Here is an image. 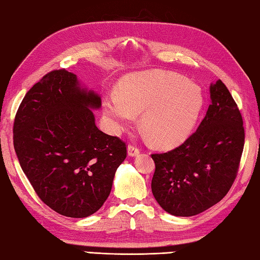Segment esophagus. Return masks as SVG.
<instances>
[{
    "label": "esophagus",
    "instance_id": "34e87169",
    "mask_svg": "<svg viewBox=\"0 0 260 260\" xmlns=\"http://www.w3.org/2000/svg\"><path fill=\"white\" fill-rule=\"evenodd\" d=\"M140 153L139 147H137L136 145H129L128 146V154L130 156H136Z\"/></svg>",
    "mask_w": 260,
    "mask_h": 260
}]
</instances>
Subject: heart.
I'll use <instances>...</instances> for the list:
<instances>
[{
    "instance_id": "heart-1",
    "label": "heart",
    "mask_w": 260,
    "mask_h": 260,
    "mask_svg": "<svg viewBox=\"0 0 260 260\" xmlns=\"http://www.w3.org/2000/svg\"><path fill=\"white\" fill-rule=\"evenodd\" d=\"M199 88L168 71H147L130 76L120 94L107 97L104 111L111 129L120 132L141 113V125L154 143L169 147L182 141L202 109Z\"/></svg>"
}]
</instances>
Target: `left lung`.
<instances>
[{"instance_id":"left-lung-1","label":"left lung","mask_w":260,"mask_h":260,"mask_svg":"<svg viewBox=\"0 0 260 260\" xmlns=\"http://www.w3.org/2000/svg\"><path fill=\"white\" fill-rule=\"evenodd\" d=\"M210 100L204 120L183 144L151 154V191L175 216H193L214 206L237 178L244 146L242 115L221 80L210 86Z\"/></svg>"}]
</instances>
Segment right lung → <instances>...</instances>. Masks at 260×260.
Masks as SVG:
<instances>
[{
    "instance_id": "right-lung-1",
    "label": "right lung",
    "mask_w": 260,
    "mask_h": 260,
    "mask_svg": "<svg viewBox=\"0 0 260 260\" xmlns=\"http://www.w3.org/2000/svg\"><path fill=\"white\" fill-rule=\"evenodd\" d=\"M101 97L80 89L75 73H46L23 97L13 146L23 173L44 204L68 217L96 213L109 197L126 144L95 124Z\"/></svg>"
}]
</instances>
